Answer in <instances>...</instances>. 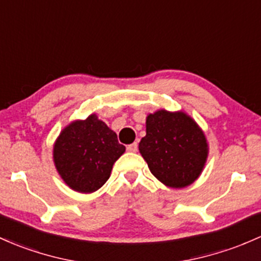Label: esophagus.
Here are the masks:
<instances>
[{
  "instance_id": "34e87169",
  "label": "esophagus",
  "mask_w": 261,
  "mask_h": 261,
  "mask_svg": "<svg viewBox=\"0 0 261 261\" xmlns=\"http://www.w3.org/2000/svg\"><path fill=\"white\" fill-rule=\"evenodd\" d=\"M137 147H139V145H137V142H134V144L127 145V147H126V148H127L128 152H136Z\"/></svg>"
}]
</instances>
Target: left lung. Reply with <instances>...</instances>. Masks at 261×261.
I'll return each mask as SVG.
<instances>
[{
    "instance_id": "1",
    "label": "left lung",
    "mask_w": 261,
    "mask_h": 261,
    "mask_svg": "<svg viewBox=\"0 0 261 261\" xmlns=\"http://www.w3.org/2000/svg\"><path fill=\"white\" fill-rule=\"evenodd\" d=\"M139 150L151 173L172 188L196 181L208 156L207 140L198 125L185 113L166 110L147 116Z\"/></svg>"
}]
</instances>
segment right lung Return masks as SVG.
<instances>
[{
  "mask_svg": "<svg viewBox=\"0 0 261 261\" xmlns=\"http://www.w3.org/2000/svg\"><path fill=\"white\" fill-rule=\"evenodd\" d=\"M125 152L117 135L96 115L74 121L56 141L53 157L64 182L76 192L91 193L110 177L113 165Z\"/></svg>",
  "mask_w": 261,
  "mask_h": 261,
  "instance_id": "1",
  "label": "right lung"
}]
</instances>
